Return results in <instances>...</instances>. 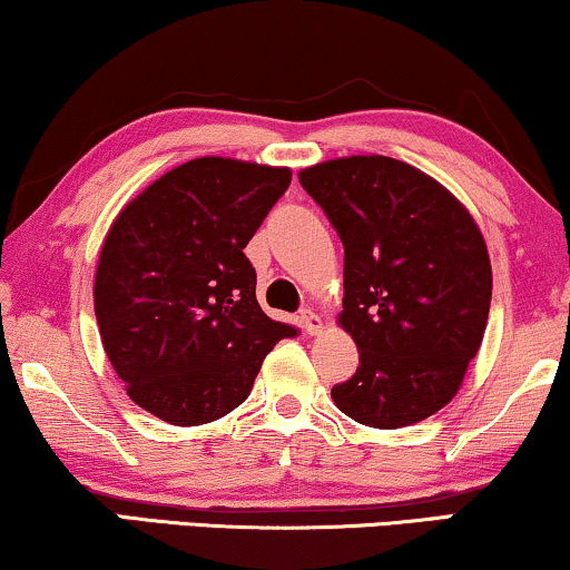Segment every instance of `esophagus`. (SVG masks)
<instances>
[{
	"label": "esophagus",
	"instance_id": "1",
	"mask_svg": "<svg viewBox=\"0 0 570 570\" xmlns=\"http://www.w3.org/2000/svg\"><path fill=\"white\" fill-rule=\"evenodd\" d=\"M301 324H303V330H306V334H318V332H322V326H324L322 318H318L311 308L301 311Z\"/></svg>",
	"mask_w": 570,
	"mask_h": 570
}]
</instances>
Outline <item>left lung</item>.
<instances>
[{
    "mask_svg": "<svg viewBox=\"0 0 570 570\" xmlns=\"http://www.w3.org/2000/svg\"><path fill=\"white\" fill-rule=\"evenodd\" d=\"M298 178L345 246L340 326L361 365L332 389L334 404L384 431L431 417L485 334L493 272L478 223L435 178L386 155L316 163Z\"/></svg>",
    "mask_w": 570,
    "mask_h": 570,
    "instance_id": "left-lung-1",
    "label": "left lung"
}]
</instances>
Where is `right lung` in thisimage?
<instances>
[{"instance_id":"1","label":"right lung","mask_w":570,"mask_h":570,"mask_svg":"<svg viewBox=\"0 0 570 570\" xmlns=\"http://www.w3.org/2000/svg\"><path fill=\"white\" fill-rule=\"evenodd\" d=\"M291 186V168L184 163L129 202L100 248L96 318L139 407L170 425L228 415L262 361L298 330L256 301L244 248Z\"/></svg>"}]
</instances>
